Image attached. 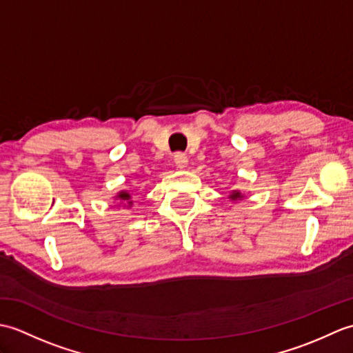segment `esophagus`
I'll return each instance as SVG.
<instances>
[{
    "instance_id": "esophagus-1",
    "label": "esophagus",
    "mask_w": 353,
    "mask_h": 353,
    "mask_svg": "<svg viewBox=\"0 0 353 353\" xmlns=\"http://www.w3.org/2000/svg\"><path fill=\"white\" fill-rule=\"evenodd\" d=\"M174 163L177 168H185L186 165H188V156H186L185 153H176L174 154Z\"/></svg>"
}]
</instances>
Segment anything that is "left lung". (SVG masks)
Wrapping results in <instances>:
<instances>
[{
	"label": "left lung",
	"mask_w": 353,
	"mask_h": 353,
	"mask_svg": "<svg viewBox=\"0 0 353 353\" xmlns=\"http://www.w3.org/2000/svg\"><path fill=\"white\" fill-rule=\"evenodd\" d=\"M243 197H244V196H243V194L239 192V191H234V192H232L230 196H229V199H230V200H234V201H236V200H241Z\"/></svg>",
	"instance_id": "left-lung-1"
}]
</instances>
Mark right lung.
Masks as SVG:
<instances>
[{
    "label": "right lung",
    "mask_w": 353,
    "mask_h": 353,
    "mask_svg": "<svg viewBox=\"0 0 353 353\" xmlns=\"http://www.w3.org/2000/svg\"><path fill=\"white\" fill-rule=\"evenodd\" d=\"M130 194L129 192H127V191H121V192H118V196H117V199L118 200H121L123 201V203H124V206H132L133 205V201L130 200ZM119 205H121V203H119Z\"/></svg>",
    "instance_id": "obj_1"
}]
</instances>
